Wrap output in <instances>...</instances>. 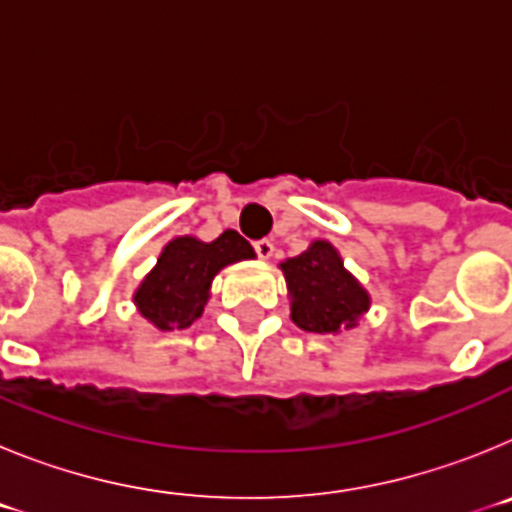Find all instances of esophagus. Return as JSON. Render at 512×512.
Masks as SVG:
<instances>
[{
	"mask_svg": "<svg viewBox=\"0 0 512 512\" xmlns=\"http://www.w3.org/2000/svg\"><path fill=\"white\" fill-rule=\"evenodd\" d=\"M253 251H256V256H259V259H271V253H274V243L271 241H266V238H261V241H256L253 243Z\"/></svg>",
	"mask_w": 512,
	"mask_h": 512,
	"instance_id": "obj_1",
	"label": "esophagus"
}]
</instances>
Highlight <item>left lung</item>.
Wrapping results in <instances>:
<instances>
[{"label":"left lung","mask_w":512,"mask_h":512,"mask_svg":"<svg viewBox=\"0 0 512 512\" xmlns=\"http://www.w3.org/2000/svg\"><path fill=\"white\" fill-rule=\"evenodd\" d=\"M292 320L310 333H338L354 328L369 310V292L348 274L341 253L328 241H312L307 251L282 264Z\"/></svg>","instance_id":"8db88e82"}]
</instances>
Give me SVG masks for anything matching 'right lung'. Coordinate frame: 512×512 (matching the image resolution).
<instances>
[{"label": "right lung", "instance_id": "obj_1", "mask_svg": "<svg viewBox=\"0 0 512 512\" xmlns=\"http://www.w3.org/2000/svg\"><path fill=\"white\" fill-rule=\"evenodd\" d=\"M253 256L251 243L235 230H225L210 243L192 235L174 238L135 289V307L158 330L189 328L210 300V284L217 271Z\"/></svg>", "mask_w": 512, "mask_h": 512}]
</instances>
